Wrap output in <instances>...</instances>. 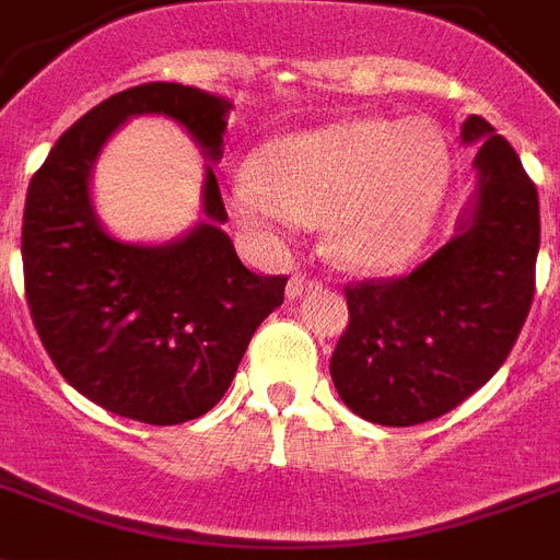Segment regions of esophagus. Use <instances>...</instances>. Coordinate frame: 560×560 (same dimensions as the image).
Here are the masks:
<instances>
[{
  "instance_id": "obj_1",
  "label": "esophagus",
  "mask_w": 560,
  "mask_h": 560,
  "mask_svg": "<svg viewBox=\"0 0 560 560\" xmlns=\"http://www.w3.org/2000/svg\"><path fill=\"white\" fill-rule=\"evenodd\" d=\"M312 289H317V280H312V277H306V275H294L289 280V298H300V294H306V291H312Z\"/></svg>"
}]
</instances>
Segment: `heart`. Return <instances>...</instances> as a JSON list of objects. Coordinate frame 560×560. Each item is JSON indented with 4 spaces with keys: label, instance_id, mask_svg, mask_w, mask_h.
<instances>
[{
    "label": "heart",
    "instance_id": "obj_1",
    "mask_svg": "<svg viewBox=\"0 0 560 560\" xmlns=\"http://www.w3.org/2000/svg\"><path fill=\"white\" fill-rule=\"evenodd\" d=\"M257 179L231 191L252 229L283 217L323 225L331 254L354 269H392L429 237L450 186L441 131L423 119H343L266 148Z\"/></svg>",
    "mask_w": 560,
    "mask_h": 560
}]
</instances>
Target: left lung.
<instances>
[{
  "mask_svg": "<svg viewBox=\"0 0 560 560\" xmlns=\"http://www.w3.org/2000/svg\"><path fill=\"white\" fill-rule=\"evenodd\" d=\"M478 200L460 231L400 277L346 283L349 326L331 354L343 404L381 427L452 412L503 366L535 294L538 191L495 128L469 117Z\"/></svg>",
  "mask_w": 560,
  "mask_h": 560,
  "instance_id": "1",
  "label": "left lung"
}]
</instances>
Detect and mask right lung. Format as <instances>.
<instances>
[{
    "mask_svg": "<svg viewBox=\"0 0 560 560\" xmlns=\"http://www.w3.org/2000/svg\"><path fill=\"white\" fill-rule=\"evenodd\" d=\"M231 103L177 82L108 96L68 128L27 186L25 298L36 335L73 389L119 418L174 427L220 404L248 340L283 303L285 275H254L220 223L214 168L208 223L160 248L108 237L88 200L100 148L133 114L186 125L211 160L223 154Z\"/></svg>",
    "mask_w": 560,
    "mask_h": 560,
    "instance_id": "obj_1",
    "label": "right lung"
}]
</instances>
